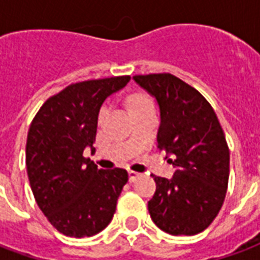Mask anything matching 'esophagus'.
<instances>
[{
	"instance_id": "esophagus-1",
	"label": "esophagus",
	"mask_w": 260,
	"mask_h": 260,
	"mask_svg": "<svg viewBox=\"0 0 260 260\" xmlns=\"http://www.w3.org/2000/svg\"><path fill=\"white\" fill-rule=\"evenodd\" d=\"M128 174H129V181H135L138 177H139V173H136V171H132V170H129L128 171Z\"/></svg>"
}]
</instances>
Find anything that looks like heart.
<instances>
[{"instance_id":"b5f03b06","label":"heart","mask_w":260,"mask_h":260,"mask_svg":"<svg viewBox=\"0 0 260 260\" xmlns=\"http://www.w3.org/2000/svg\"><path fill=\"white\" fill-rule=\"evenodd\" d=\"M149 104H153L152 99L145 94V93H138V94H134V96L129 99V108L131 111L134 108L143 107V106H149Z\"/></svg>"}]
</instances>
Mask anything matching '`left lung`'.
Returning a JSON list of instances; mask_svg holds the SVG:
<instances>
[{
	"label": "left lung",
	"instance_id": "obj_1",
	"mask_svg": "<svg viewBox=\"0 0 260 260\" xmlns=\"http://www.w3.org/2000/svg\"><path fill=\"white\" fill-rule=\"evenodd\" d=\"M134 79L157 100V146L177 167L171 180L152 174L150 217L171 235L199 234L216 218L227 193L230 149L223 128L210 103L180 78L149 74Z\"/></svg>",
	"mask_w": 260,
	"mask_h": 260
}]
</instances>
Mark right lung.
Segmentation results:
<instances>
[{
    "instance_id": "obj_1",
    "label": "right lung",
    "mask_w": 260,
    "mask_h": 260,
    "mask_svg": "<svg viewBox=\"0 0 260 260\" xmlns=\"http://www.w3.org/2000/svg\"><path fill=\"white\" fill-rule=\"evenodd\" d=\"M129 79L125 75L71 83L48 97L31 121L26 141L31 192L51 225L67 237H91L106 229L128 182L126 170H99L83 152L94 150L104 100Z\"/></svg>"
}]
</instances>
